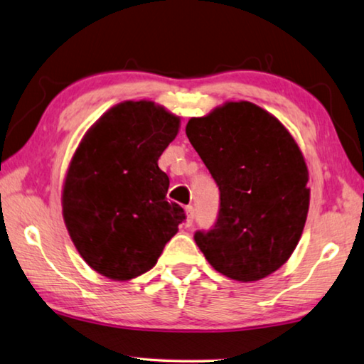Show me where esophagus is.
<instances>
[{
    "mask_svg": "<svg viewBox=\"0 0 364 364\" xmlns=\"http://www.w3.org/2000/svg\"><path fill=\"white\" fill-rule=\"evenodd\" d=\"M196 220V208L193 205H188L186 207V226H193Z\"/></svg>",
    "mask_w": 364,
    "mask_h": 364,
    "instance_id": "34e87169",
    "label": "esophagus"
}]
</instances>
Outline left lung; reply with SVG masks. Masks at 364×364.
<instances>
[{
    "label": "left lung",
    "instance_id": "obj_1",
    "mask_svg": "<svg viewBox=\"0 0 364 364\" xmlns=\"http://www.w3.org/2000/svg\"><path fill=\"white\" fill-rule=\"evenodd\" d=\"M186 135L220 189L216 221L196 230L197 247L229 279L275 272L294 251L309 211V173L293 136L250 102L191 119Z\"/></svg>",
    "mask_w": 364,
    "mask_h": 364
}]
</instances>
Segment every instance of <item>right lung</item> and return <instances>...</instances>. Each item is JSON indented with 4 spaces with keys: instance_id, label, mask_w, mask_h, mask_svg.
Segmentation results:
<instances>
[{
    "instance_id": "1",
    "label": "right lung",
    "mask_w": 364,
    "mask_h": 364,
    "mask_svg": "<svg viewBox=\"0 0 364 364\" xmlns=\"http://www.w3.org/2000/svg\"><path fill=\"white\" fill-rule=\"evenodd\" d=\"M180 119L153 102L111 108L82 138L63 188V218L89 266L130 280L156 266L186 213L167 202L170 180L157 165Z\"/></svg>"
}]
</instances>
